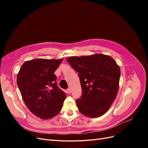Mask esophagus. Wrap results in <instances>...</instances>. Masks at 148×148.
<instances>
[{
    "label": "esophagus",
    "instance_id": "esophagus-1",
    "mask_svg": "<svg viewBox=\"0 0 148 148\" xmlns=\"http://www.w3.org/2000/svg\"><path fill=\"white\" fill-rule=\"evenodd\" d=\"M66 92L68 93V94H70V93H71V89H70V88L67 89H66Z\"/></svg>",
    "mask_w": 148,
    "mask_h": 148
}]
</instances>
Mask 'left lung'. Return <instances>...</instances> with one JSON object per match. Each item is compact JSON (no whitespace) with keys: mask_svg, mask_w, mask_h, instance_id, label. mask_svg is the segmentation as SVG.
<instances>
[{"mask_svg":"<svg viewBox=\"0 0 148 148\" xmlns=\"http://www.w3.org/2000/svg\"><path fill=\"white\" fill-rule=\"evenodd\" d=\"M79 73L82 95L77 100L79 111L96 118L109 110L117 96L120 69L112 57L101 53L66 59Z\"/></svg>","mask_w":148,"mask_h":148,"instance_id":"left-lung-1","label":"left lung"}]
</instances>
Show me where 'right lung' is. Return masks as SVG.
I'll return each instance as SVG.
<instances>
[{"instance_id": "right-lung-1", "label": "right lung", "mask_w": 148, "mask_h": 148, "mask_svg": "<svg viewBox=\"0 0 148 148\" xmlns=\"http://www.w3.org/2000/svg\"><path fill=\"white\" fill-rule=\"evenodd\" d=\"M62 60L38 59L26 61L17 74V85L26 106L41 119H51L59 114L66 98V94L57 85L53 73Z\"/></svg>"}]
</instances>
